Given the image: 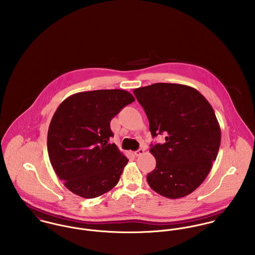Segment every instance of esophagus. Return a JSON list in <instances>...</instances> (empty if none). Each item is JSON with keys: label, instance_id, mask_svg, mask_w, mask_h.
Here are the masks:
<instances>
[{"label": "esophagus", "instance_id": "esophagus-1", "mask_svg": "<svg viewBox=\"0 0 255 255\" xmlns=\"http://www.w3.org/2000/svg\"><path fill=\"white\" fill-rule=\"evenodd\" d=\"M143 153H144V149H142V148H139L138 150L134 151V155H135L136 157H137V156H141Z\"/></svg>", "mask_w": 255, "mask_h": 255}]
</instances>
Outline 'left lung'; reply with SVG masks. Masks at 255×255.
Returning <instances> with one entry per match:
<instances>
[{
    "mask_svg": "<svg viewBox=\"0 0 255 255\" xmlns=\"http://www.w3.org/2000/svg\"><path fill=\"white\" fill-rule=\"evenodd\" d=\"M149 121L156 167L146 180L162 196L176 199L194 191L208 176L221 143L215 112L195 88L177 83H154L133 90Z\"/></svg>",
    "mask_w": 255,
    "mask_h": 255,
    "instance_id": "1",
    "label": "left lung"
}]
</instances>
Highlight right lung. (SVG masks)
<instances>
[{"label": "right lung", "instance_id": "obj_1", "mask_svg": "<svg viewBox=\"0 0 255 255\" xmlns=\"http://www.w3.org/2000/svg\"><path fill=\"white\" fill-rule=\"evenodd\" d=\"M134 100L123 89L85 91L71 95L56 110L47 136L49 159L74 194L95 198L119 182L128 159L110 143V122Z\"/></svg>", "mask_w": 255, "mask_h": 255}]
</instances>
